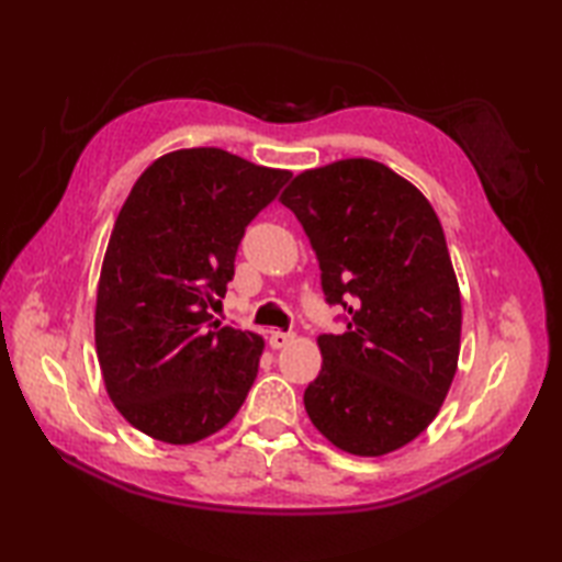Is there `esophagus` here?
Here are the masks:
<instances>
[{
    "instance_id": "34e87169",
    "label": "esophagus",
    "mask_w": 562,
    "mask_h": 562,
    "mask_svg": "<svg viewBox=\"0 0 562 562\" xmlns=\"http://www.w3.org/2000/svg\"><path fill=\"white\" fill-rule=\"evenodd\" d=\"M294 340V333H284V330H272L270 333V348L272 350H280V348H288V345Z\"/></svg>"
}]
</instances>
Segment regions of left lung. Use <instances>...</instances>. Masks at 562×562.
Masks as SVG:
<instances>
[{
    "mask_svg": "<svg viewBox=\"0 0 562 562\" xmlns=\"http://www.w3.org/2000/svg\"><path fill=\"white\" fill-rule=\"evenodd\" d=\"M312 244L328 304L348 312L324 333L304 408L330 445L384 457L435 420L457 374L461 292L429 200L372 159L300 173L280 195Z\"/></svg>",
    "mask_w": 562,
    "mask_h": 562,
    "instance_id": "obj_1",
    "label": "left lung"
}]
</instances>
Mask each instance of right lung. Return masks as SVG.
Wrapping results in <instances>:
<instances>
[{
  "label": "right lung",
  "mask_w": 562,
  "mask_h": 562,
  "mask_svg": "<svg viewBox=\"0 0 562 562\" xmlns=\"http://www.w3.org/2000/svg\"><path fill=\"white\" fill-rule=\"evenodd\" d=\"M290 171L217 147L176 149L142 173L105 248L93 336L113 405L139 432L195 445L232 420L266 342L220 326L246 226Z\"/></svg>",
  "instance_id": "add662e5"
}]
</instances>
